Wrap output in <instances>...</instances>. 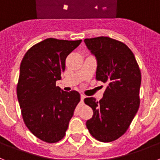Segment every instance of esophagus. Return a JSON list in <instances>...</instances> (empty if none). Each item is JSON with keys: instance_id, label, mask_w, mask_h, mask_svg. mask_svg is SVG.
<instances>
[{"instance_id": "34e87169", "label": "esophagus", "mask_w": 160, "mask_h": 160, "mask_svg": "<svg viewBox=\"0 0 160 160\" xmlns=\"http://www.w3.org/2000/svg\"><path fill=\"white\" fill-rule=\"evenodd\" d=\"M86 98V96L84 94H80V98H81V102H84V99Z\"/></svg>"}]
</instances>
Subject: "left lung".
I'll list each match as a JSON object with an SVG mask.
<instances>
[{
  "label": "left lung",
  "mask_w": 160,
  "mask_h": 160,
  "mask_svg": "<svg viewBox=\"0 0 160 160\" xmlns=\"http://www.w3.org/2000/svg\"><path fill=\"white\" fill-rule=\"evenodd\" d=\"M97 59L96 80L107 83L99 102L92 97L84 103L93 111L86 126L95 139L110 142L121 137L129 127L140 105V69L125 44L107 37L84 39Z\"/></svg>",
  "instance_id": "8db88e82"
}]
</instances>
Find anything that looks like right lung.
Masks as SVG:
<instances>
[{"label": "right lung", "mask_w": 160, "mask_h": 160, "mask_svg": "<svg viewBox=\"0 0 160 160\" xmlns=\"http://www.w3.org/2000/svg\"><path fill=\"white\" fill-rule=\"evenodd\" d=\"M81 41L45 39L28 49L21 62L17 97L22 119L33 135L48 143L63 138L80 101L77 91L62 90L56 81L68 55Z\"/></svg>", "instance_id": "obj_1"}]
</instances>
